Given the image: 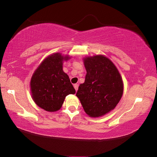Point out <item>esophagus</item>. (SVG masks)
Masks as SVG:
<instances>
[{"mask_svg":"<svg viewBox=\"0 0 157 157\" xmlns=\"http://www.w3.org/2000/svg\"><path fill=\"white\" fill-rule=\"evenodd\" d=\"M74 88H75L76 91H78V84H74Z\"/></svg>","mask_w":157,"mask_h":157,"instance_id":"34e87169","label":"esophagus"}]
</instances>
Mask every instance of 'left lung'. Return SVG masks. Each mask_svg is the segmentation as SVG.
<instances>
[{"label": "left lung", "mask_w": 157, "mask_h": 157, "mask_svg": "<svg viewBox=\"0 0 157 157\" xmlns=\"http://www.w3.org/2000/svg\"><path fill=\"white\" fill-rule=\"evenodd\" d=\"M86 75L76 95L86 114L100 117L113 110L123 94V82L113 62L103 55L84 59Z\"/></svg>", "instance_id": "8db88e82"}]
</instances>
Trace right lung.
Instances as JSON below:
<instances>
[{"label":"right lung","mask_w":157,"mask_h":157,"mask_svg":"<svg viewBox=\"0 0 157 157\" xmlns=\"http://www.w3.org/2000/svg\"><path fill=\"white\" fill-rule=\"evenodd\" d=\"M61 53H53L41 62L30 81L33 99L39 107L50 112L57 111L66 95L75 94V90L67 74L63 71V61L68 60Z\"/></svg>","instance_id":"right-lung-1"}]
</instances>
